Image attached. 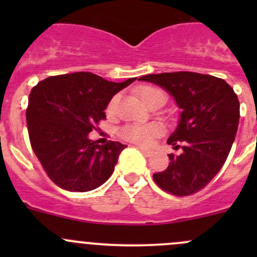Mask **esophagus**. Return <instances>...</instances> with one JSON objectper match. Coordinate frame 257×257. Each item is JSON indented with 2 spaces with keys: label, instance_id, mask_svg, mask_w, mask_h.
I'll list each match as a JSON object with an SVG mask.
<instances>
[{
  "label": "esophagus",
  "instance_id": "34e87169",
  "mask_svg": "<svg viewBox=\"0 0 257 257\" xmlns=\"http://www.w3.org/2000/svg\"><path fill=\"white\" fill-rule=\"evenodd\" d=\"M139 150H141L144 155H147V157H150V155H153V153H154L153 150L147 149V148H139Z\"/></svg>",
  "mask_w": 257,
  "mask_h": 257
}]
</instances>
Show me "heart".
Wrapping results in <instances>:
<instances>
[{
	"label": "heart",
	"instance_id": "1",
	"mask_svg": "<svg viewBox=\"0 0 257 257\" xmlns=\"http://www.w3.org/2000/svg\"><path fill=\"white\" fill-rule=\"evenodd\" d=\"M155 95H162L165 98V94L160 89L154 87H144L141 90V98L147 104L153 97ZM118 100V97H114L110 100L109 105H108V110H113L115 107V103ZM163 133V126L158 123H148V124H128V125L123 126L120 129V137L125 141L132 142L139 145H149L154 141V138L159 137Z\"/></svg>",
	"mask_w": 257,
	"mask_h": 257
}]
</instances>
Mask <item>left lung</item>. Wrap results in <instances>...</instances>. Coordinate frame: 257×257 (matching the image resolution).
Segmentation results:
<instances>
[{"label": "left lung", "mask_w": 257, "mask_h": 257, "mask_svg": "<svg viewBox=\"0 0 257 257\" xmlns=\"http://www.w3.org/2000/svg\"><path fill=\"white\" fill-rule=\"evenodd\" d=\"M167 90L181 109L179 124L168 144H183L181 154H169L164 172L153 174L168 193L191 195L208 185L220 169L235 141L240 103L224 79L194 72L148 74L139 78Z\"/></svg>", "instance_id": "left-lung-1"}]
</instances>
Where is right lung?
I'll return each instance as SVG.
<instances>
[{
  "mask_svg": "<svg viewBox=\"0 0 257 257\" xmlns=\"http://www.w3.org/2000/svg\"><path fill=\"white\" fill-rule=\"evenodd\" d=\"M137 78L109 82L89 72L48 77L32 88L26 119L28 136L43 169L64 190H93L109 179L126 145H99L88 138L114 94Z\"/></svg>",
  "mask_w": 257,
  "mask_h": 257,
  "instance_id": "1",
  "label": "right lung"
}]
</instances>
